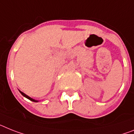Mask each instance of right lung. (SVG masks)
<instances>
[{
    "instance_id": "add662e5",
    "label": "right lung",
    "mask_w": 134,
    "mask_h": 134,
    "mask_svg": "<svg viewBox=\"0 0 134 134\" xmlns=\"http://www.w3.org/2000/svg\"><path fill=\"white\" fill-rule=\"evenodd\" d=\"M19 91H20V93H21V94H22V95H23L24 97H25L26 98L29 99V100H31V101H32V102H39V101H38V100H35V99H34L31 98V97H30L28 96V95H26L25 93H24L23 92H22V91H20V90H19Z\"/></svg>"
}]
</instances>
